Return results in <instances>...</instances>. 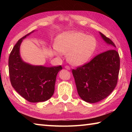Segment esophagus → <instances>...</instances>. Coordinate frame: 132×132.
Returning <instances> with one entry per match:
<instances>
[{
  "label": "esophagus",
  "instance_id": "obj_1",
  "mask_svg": "<svg viewBox=\"0 0 132 132\" xmlns=\"http://www.w3.org/2000/svg\"><path fill=\"white\" fill-rule=\"evenodd\" d=\"M64 68H65V69H68V70H70V66H65V67H64Z\"/></svg>",
  "mask_w": 132,
  "mask_h": 132
}]
</instances>
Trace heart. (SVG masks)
I'll list each match as a JSON object with an SVG mask.
<instances>
[{"mask_svg": "<svg viewBox=\"0 0 132 132\" xmlns=\"http://www.w3.org/2000/svg\"><path fill=\"white\" fill-rule=\"evenodd\" d=\"M97 46V40L81 32H68L59 35L55 41V51L68 54V61L73 65H81L87 62L94 53Z\"/></svg>", "mask_w": 132, "mask_h": 132, "instance_id": "b5f03b06", "label": "heart"}]
</instances>
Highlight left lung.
<instances>
[{
	"instance_id": "obj_1",
	"label": "left lung",
	"mask_w": 132,
	"mask_h": 132,
	"mask_svg": "<svg viewBox=\"0 0 132 132\" xmlns=\"http://www.w3.org/2000/svg\"><path fill=\"white\" fill-rule=\"evenodd\" d=\"M100 34L111 45V50L72 70L80 97L89 103L99 102L110 95L117 86L119 76L120 57L115 45L101 32Z\"/></svg>"
}]
</instances>
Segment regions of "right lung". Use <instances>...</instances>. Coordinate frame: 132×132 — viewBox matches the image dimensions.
I'll list each match as a JSON object with an SVG mask.
<instances>
[{
	"mask_svg": "<svg viewBox=\"0 0 132 132\" xmlns=\"http://www.w3.org/2000/svg\"><path fill=\"white\" fill-rule=\"evenodd\" d=\"M30 34L20 39L11 51L9 58L10 80L14 90L27 101L43 102L53 95L56 78L62 68L32 66L22 61L20 46L23 39Z\"/></svg>",
	"mask_w": 132,
	"mask_h": 132,
	"instance_id": "1",
	"label": "right lung"
}]
</instances>
